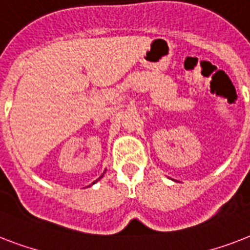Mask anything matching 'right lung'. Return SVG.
Listing matches in <instances>:
<instances>
[{"instance_id": "obj_1", "label": "right lung", "mask_w": 250, "mask_h": 250, "mask_svg": "<svg viewBox=\"0 0 250 250\" xmlns=\"http://www.w3.org/2000/svg\"><path fill=\"white\" fill-rule=\"evenodd\" d=\"M97 180H98V179H97ZM97 180H96V182H97ZM93 184H94V182H93Z\"/></svg>"}]
</instances>
